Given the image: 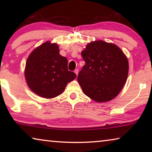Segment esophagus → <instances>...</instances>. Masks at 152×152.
Instances as JSON below:
<instances>
[{
  "instance_id": "34e87169",
  "label": "esophagus",
  "mask_w": 152,
  "mask_h": 152,
  "mask_svg": "<svg viewBox=\"0 0 152 152\" xmlns=\"http://www.w3.org/2000/svg\"><path fill=\"white\" fill-rule=\"evenodd\" d=\"M78 72H79V70H78V69H76L75 70H74V72H75V74H76L77 76H78Z\"/></svg>"
}]
</instances>
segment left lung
Returning a JSON list of instances; mask_svg holds the SVG:
<instances>
[{
    "label": "left lung",
    "instance_id": "obj_1",
    "mask_svg": "<svg viewBox=\"0 0 152 152\" xmlns=\"http://www.w3.org/2000/svg\"><path fill=\"white\" fill-rule=\"evenodd\" d=\"M81 54L85 65L77 79L84 94L97 102L111 101L127 81V56L117 45L102 40L88 43Z\"/></svg>",
    "mask_w": 152,
    "mask_h": 152
}]
</instances>
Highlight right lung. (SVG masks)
<instances>
[{"label": "right lung", "instance_id": "add662e5", "mask_svg": "<svg viewBox=\"0 0 152 152\" xmlns=\"http://www.w3.org/2000/svg\"><path fill=\"white\" fill-rule=\"evenodd\" d=\"M25 77L34 93L52 99L62 93L76 74L68 70V60L60 54L57 43L46 42L30 53L25 65Z\"/></svg>", "mask_w": 152, "mask_h": 152}]
</instances>
